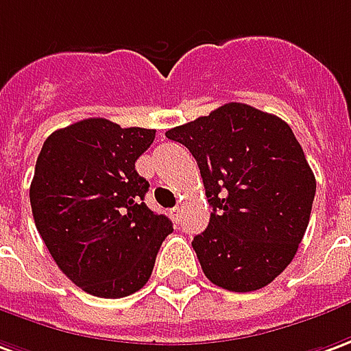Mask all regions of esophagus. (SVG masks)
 Wrapping results in <instances>:
<instances>
[{
	"mask_svg": "<svg viewBox=\"0 0 351 351\" xmlns=\"http://www.w3.org/2000/svg\"><path fill=\"white\" fill-rule=\"evenodd\" d=\"M180 215H182V209H180V207L171 209V217H173V220H178V218H180Z\"/></svg>",
	"mask_w": 351,
	"mask_h": 351,
	"instance_id": "1",
	"label": "esophagus"
}]
</instances>
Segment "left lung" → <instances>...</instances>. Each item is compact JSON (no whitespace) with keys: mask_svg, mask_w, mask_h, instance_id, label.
I'll return each instance as SVG.
<instances>
[{"mask_svg":"<svg viewBox=\"0 0 351 351\" xmlns=\"http://www.w3.org/2000/svg\"><path fill=\"white\" fill-rule=\"evenodd\" d=\"M192 154L213 207L192 247L210 283L249 293L291 264L310 222L315 176L291 127L228 102L165 133Z\"/></svg>","mask_w":351,"mask_h":351,"instance_id":"1","label":"left lung"}]
</instances>
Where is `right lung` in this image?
<instances>
[{
    "instance_id": "1",
    "label": "right lung",
    "mask_w": 351,
    "mask_h": 351,
    "mask_svg": "<svg viewBox=\"0 0 351 351\" xmlns=\"http://www.w3.org/2000/svg\"><path fill=\"white\" fill-rule=\"evenodd\" d=\"M154 138V129L89 117L55 131L39 152L34 222L56 266L89 295L121 298L142 289L173 232L165 215L146 207L150 184L134 169Z\"/></svg>"
}]
</instances>
